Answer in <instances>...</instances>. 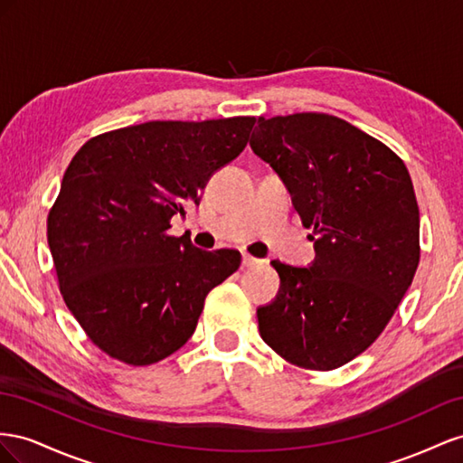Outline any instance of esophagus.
<instances>
[{
	"instance_id": "obj_1",
	"label": "esophagus",
	"mask_w": 463,
	"mask_h": 463,
	"mask_svg": "<svg viewBox=\"0 0 463 463\" xmlns=\"http://www.w3.org/2000/svg\"><path fill=\"white\" fill-rule=\"evenodd\" d=\"M260 263H261V260L250 256V254H242V268H256V266H260Z\"/></svg>"
}]
</instances>
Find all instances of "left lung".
Instances as JSON below:
<instances>
[{"label":"left lung","mask_w":463,"mask_h":463,"mask_svg":"<svg viewBox=\"0 0 463 463\" xmlns=\"http://www.w3.org/2000/svg\"><path fill=\"white\" fill-rule=\"evenodd\" d=\"M252 151L285 184L316 258L273 261L279 290L258 308L260 335L285 361L332 371L371 347L419 266L411 176L384 143L337 116L260 118Z\"/></svg>","instance_id":"8db88e82"}]
</instances>
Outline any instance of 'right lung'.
<instances>
[{"instance_id":"add662e5","label":"right lung","mask_w":463,"mask_h":463,"mask_svg":"<svg viewBox=\"0 0 463 463\" xmlns=\"http://www.w3.org/2000/svg\"><path fill=\"white\" fill-rule=\"evenodd\" d=\"M256 118L145 122L89 139L65 170L48 215L61 297L99 349L143 366L195 332L207 293L241 266L168 236L184 205L246 147Z\"/></svg>"}]
</instances>
